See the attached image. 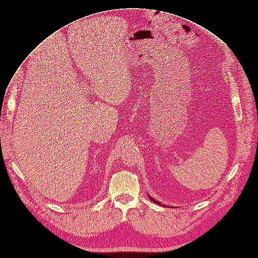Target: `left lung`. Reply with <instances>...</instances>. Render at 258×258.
Returning a JSON list of instances; mask_svg holds the SVG:
<instances>
[{"mask_svg": "<svg viewBox=\"0 0 258 258\" xmlns=\"http://www.w3.org/2000/svg\"><path fill=\"white\" fill-rule=\"evenodd\" d=\"M150 199H151V200H152V201H153V202H155V203H156V204H159V205H162V204H160V203H159V202H157V201H156V200H154V199H153V198H152V197H150ZM162 206H164V205H162Z\"/></svg>", "mask_w": 258, "mask_h": 258, "instance_id": "1", "label": "left lung"}]
</instances>
